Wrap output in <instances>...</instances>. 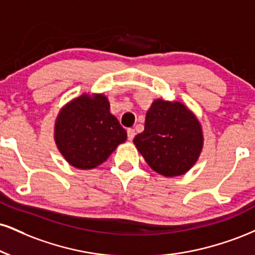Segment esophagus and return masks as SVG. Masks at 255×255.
<instances>
[{"label": "esophagus", "instance_id": "1", "mask_svg": "<svg viewBox=\"0 0 255 255\" xmlns=\"http://www.w3.org/2000/svg\"><path fill=\"white\" fill-rule=\"evenodd\" d=\"M127 135H128V140H133L134 136H135V130H134L133 128H129V129L127 130Z\"/></svg>", "mask_w": 255, "mask_h": 255}]
</instances>
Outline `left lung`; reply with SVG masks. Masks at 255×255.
I'll return each mask as SVG.
<instances>
[{
  "mask_svg": "<svg viewBox=\"0 0 255 255\" xmlns=\"http://www.w3.org/2000/svg\"><path fill=\"white\" fill-rule=\"evenodd\" d=\"M133 142L152 170L177 177L197 162L204 137L201 122L185 104L157 98L147 110L145 130Z\"/></svg>",
  "mask_w": 255,
  "mask_h": 255,
  "instance_id": "1",
  "label": "left lung"
}]
</instances>
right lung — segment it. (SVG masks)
Returning <instances> with one entry per match:
<instances>
[{
    "label": "right lung",
    "mask_w": 255,
    "mask_h": 255,
    "mask_svg": "<svg viewBox=\"0 0 255 255\" xmlns=\"http://www.w3.org/2000/svg\"><path fill=\"white\" fill-rule=\"evenodd\" d=\"M127 140V131L110 113L103 94H82L59 110L54 122L58 151L79 170L97 167Z\"/></svg>",
    "instance_id": "obj_1"
}]
</instances>
